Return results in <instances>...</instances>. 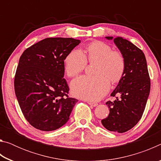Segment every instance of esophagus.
Masks as SVG:
<instances>
[{
  "label": "esophagus",
  "mask_w": 161,
  "mask_h": 161,
  "mask_svg": "<svg viewBox=\"0 0 161 161\" xmlns=\"http://www.w3.org/2000/svg\"><path fill=\"white\" fill-rule=\"evenodd\" d=\"M86 102L88 103L89 105L92 106V107H97V106L98 105V103H94V102H89V101H87Z\"/></svg>",
  "instance_id": "1"
}]
</instances>
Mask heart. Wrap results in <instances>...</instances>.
Returning <instances> with one entry per match:
<instances>
[{"label":"heart","mask_w":161,"mask_h":161,"mask_svg":"<svg viewBox=\"0 0 161 161\" xmlns=\"http://www.w3.org/2000/svg\"><path fill=\"white\" fill-rule=\"evenodd\" d=\"M97 62L94 76L84 75L73 80L71 91L75 97L90 101L100 99L109 88V80L116 82L121 78L125 69L123 54L114 51L107 43L97 41L86 47V56L80 49H74L64 61V71L69 77H75L85 68L87 60Z\"/></svg>","instance_id":"b5f03b06"}]
</instances>
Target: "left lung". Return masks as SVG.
I'll return each mask as SVG.
<instances>
[{
	"label": "left lung",
	"mask_w": 161,
	"mask_h": 161,
	"mask_svg": "<svg viewBox=\"0 0 161 161\" xmlns=\"http://www.w3.org/2000/svg\"><path fill=\"white\" fill-rule=\"evenodd\" d=\"M114 44L125 59L124 75L111 94L118 95L114 102L106 104L109 108L107 118L102 124L110 131L124 133L136 126L145 109L151 89L146 59L143 51L122 37H105Z\"/></svg>",
	"instance_id": "8db88e82"
}]
</instances>
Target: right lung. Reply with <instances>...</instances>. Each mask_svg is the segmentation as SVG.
<instances>
[{"label": "right lung", "instance_id": "1", "mask_svg": "<svg viewBox=\"0 0 161 161\" xmlns=\"http://www.w3.org/2000/svg\"><path fill=\"white\" fill-rule=\"evenodd\" d=\"M80 42L74 38H46L20 56L15 92L24 116L35 129L54 130L69 120L78 100L68 97L64 61Z\"/></svg>", "mask_w": 161, "mask_h": 161}]
</instances>
